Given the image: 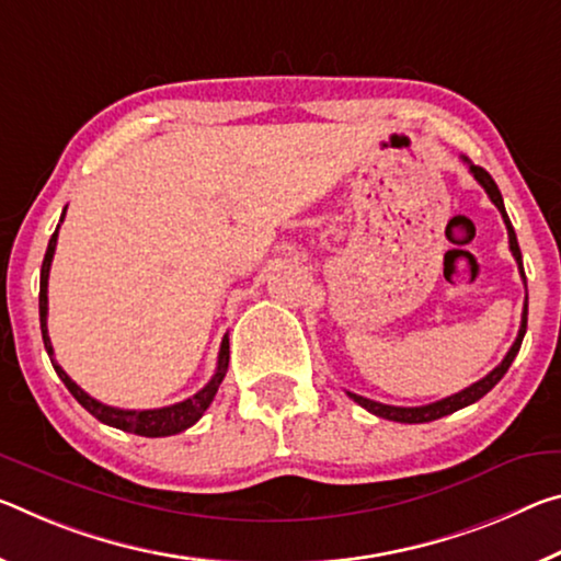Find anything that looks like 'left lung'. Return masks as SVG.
<instances>
[{
    "label": "left lung",
    "mask_w": 561,
    "mask_h": 561,
    "mask_svg": "<svg viewBox=\"0 0 561 561\" xmlns=\"http://www.w3.org/2000/svg\"><path fill=\"white\" fill-rule=\"evenodd\" d=\"M461 159H465V162L469 164V172L474 174V180L484 186V192L489 194V199L494 202V207L502 211V219H504V225H506V234H510V249H512L514 260H517L519 272H522V277H524L519 242H517V234H514V227H512L510 217H506V209H504V199H502V194H500V186L494 184V180H492V176H489L486 169L472 164L467 157H461ZM524 282H527V277H524ZM524 332H527V301H524L522 327H519L517 340H514L512 350L506 352V357L502 359V364H496V367H494L492 371H489L486 377L474 381L472 387L461 389V392L451 394V397H444V399H439V402H432V404H424V407H392V404H381V402H375V399H367V397H359V394H352V392H346V394H350L359 407L367 409V412L381 416V420L404 422V424L434 422V420H439V416H447V414H451V412H457V409H461V407H469V404L479 402V399H482V397L489 392V389H492V387L496 385V381H500V379L506 375V369L512 367V362H514V357H517V352H519V346H522Z\"/></svg>",
    "instance_id": "left-lung-1"
}]
</instances>
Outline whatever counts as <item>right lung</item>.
I'll list each match as a JSON object with an SVG mask.
<instances>
[{
	"label": "right lung",
	"mask_w": 561,
	"mask_h": 561,
	"mask_svg": "<svg viewBox=\"0 0 561 561\" xmlns=\"http://www.w3.org/2000/svg\"><path fill=\"white\" fill-rule=\"evenodd\" d=\"M65 215H67V207H65V211H61V219H65ZM57 234H59V225L55 229V234H51V239H49L47 254H44V262H42L39 322H42L44 350H47L49 359H51V367H55L59 379L65 381V387L69 389V392H72V397L87 409L89 414L96 416V420H100L102 424L117 426V430H122V432L139 434V437H172V434H180L184 430H190V426L194 422H199V416L207 412V407L211 404V399H215L217 389L221 385V379H225V375H227V367H229V336L225 334V340H221L215 377H211L207 385L199 389L197 394L190 397V399H184V402H176L172 407H162V409H119V407H110V404L96 402V399L89 397L84 389L77 385V381L69 379L67 371L61 369L59 364L55 362V350H51V342H49V332H47V284H49V266H51V260H55Z\"/></svg>",
	"instance_id": "obj_1"
}]
</instances>
